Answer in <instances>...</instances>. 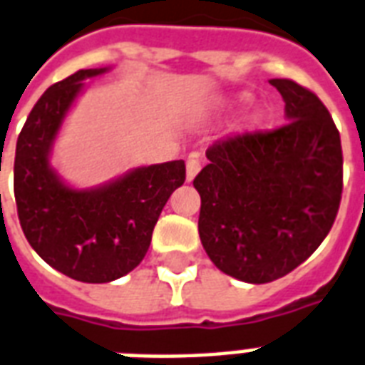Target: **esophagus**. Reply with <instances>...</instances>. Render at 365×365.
I'll use <instances>...</instances> for the list:
<instances>
[{
  "mask_svg": "<svg viewBox=\"0 0 365 365\" xmlns=\"http://www.w3.org/2000/svg\"><path fill=\"white\" fill-rule=\"evenodd\" d=\"M199 170H201V160L195 157V155H191V157L187 158V164H185V172H187V182H191L197 174H199Z\"/></svg>",
  "mask_w": 365,
  "mask_h": 365,
  "instance_id": "34e87169",
  "label": "esophagus"
}]
</instances>
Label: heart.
<instances>
[{"mask_svg": "<svg viewBox=\"0 0 365 365\" xmlns=\"http://www.w3.org/2000/svg\"><path fill=\"white\" fill-rule=\"evenodd\" d=\"M249 101V96H237V97H233L232 101L227 103V108H237L239 105H243V103ZM258 122L257 116H250L249 118V126H255Z\"/></svg>", "mask_w": 365, "mask_h": 365, "instance_id": "obj_1", "label": "heart"}]
</instances>
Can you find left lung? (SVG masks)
Masks as SVG:
<instances>
[{"mask_svg": "<svg viewBox=\"0 0 365 365\" xmlns=\"http://www.w3.org/2000/svg\"><path fill=\"white\" fill-rule=\"evenodd\" d=\"M285 101L283 126L208 147L193 180L199 237L214 266L245 283L279 279L318 249L343 193L341 135L319 97L269 80Z\"/></svg>", "mask_w": 365, "mask_h": 365, "instance_id": "8db88e82", "label": "left lung"}]
</instances>
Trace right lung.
<instances>
[{
	"instance_id": "1",
	"label": "right lung",
	"mask_w": 365,
	"mask_h": 365,
	"mask_svg": "<svg viewBox=\"0 0 365 365\" xmlns=\"http://www.w3.org/2000/svg\"><path fill=\"white\" fill-rule=\"evenodd\" d=\"M108 68L78 71L53 83L16 139L15 201L30 247L51 268L83 283L115 282L151 245L170 195L185 182L183 160L139 166L99 187L74 189L51 166L53 143L86 88Z\"/></svg>"
}]
</instances>
